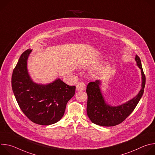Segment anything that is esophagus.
Returning <instances> with one entry per match:
<instances>
[{"mask_svg": "<svg viewBox=\"0 0 155 155\" xmlns=\"http://www.w3.org/2000/svg\"><path fill=\"white\" fill-rule=\"evenodd\" d=\"M76 87H77V91H83L85 90L86 88V85L85 84L81 81V82H78L76 86Z\"/></svg>", "mask_w": 155, "mask_h": 155, "instance_id": "34e87169", "label": "esophagus"}]
</instances>
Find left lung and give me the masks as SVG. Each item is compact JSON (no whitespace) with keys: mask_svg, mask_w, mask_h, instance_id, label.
<instances>
[{"mask_svg":"<svg viewBox=\"0 0 155 155\" xmlns=\"http://www.w3.org/2000/svg\"><path fill=\"white\" fill-rule=\"evenodd\" d=\"M135 60L137 66L141 69L142 88L136 97L120 105L112 106L105 101L99 86L101 84L99 80L88 83L86 87V112L92 123L102 126H116L125 120L133 112L143 94L145 85V76L140 59L136 55Z\"/></svg>","mask_w":155,"mask_h":155,"instance_id":"8db88e82","label":"left lung"}]
</instances>
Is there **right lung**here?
<instances>
[{
    "label": "right lung",
    "mask_w": 155,
    "mask_h": 155,
    "mask_svg": "<svg viewBox=\"0 0 155 155\" xmlns=\"http://www.w3.org/2000/svg\"><path fill=\"white\" fill-rule=\"evenodd\" d=\"M32 50L22 54L12 77V86L16 101L25 115L32 122L50 125L63 117L66 105L74 96L75 86L58 78L47 84L34 83L27 69Z\"/></svg>",
    "instance_id": "obj_1"
}]
</instances>
